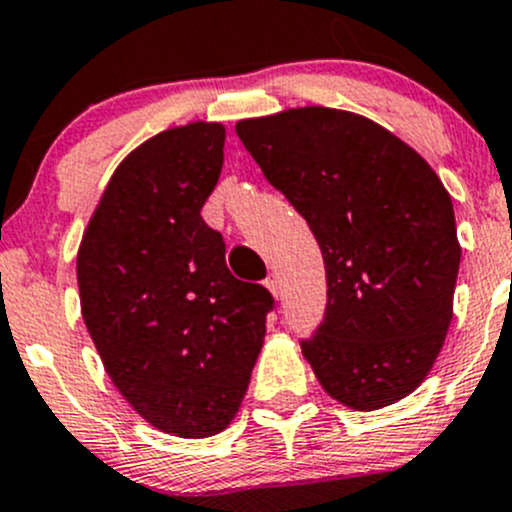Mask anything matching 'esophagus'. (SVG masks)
<instances>
[{
	"mask_svg": "<svg viewBox=\"0 0 512 512\" xmlns=\"http://www.w3.org/2000/svg\"><path fill=\"white\" fill-rule=\"evenodd\" d=\"M265 287L267 289H270V294H272V297H280V280H277V275H270V277H267V280H265Z\"/></svg>",
	"mask_w": 512,
	"mask_h": 512,
	"instance_id": "34e87169",
	"label": "esophagus"
}]
</instances>
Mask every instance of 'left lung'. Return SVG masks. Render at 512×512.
Returning <instances> with one entry per match:
<instances>
[{
  "mask_svg": "<svg viewBox=\"0 0 512 512\" xmlns=\"http://www.w3.org/2000/svg\"><path fill=\"white\" fill-rule=\"evenodd\" d=\"M235 131L322 247L327 314L302 342L322 389L354 411L406 399L446 342L461 265L436 170L342 108H287L242 118Z\"/></svg>",
  "mask_w": 512,
  "mask_h": 512,
  "instance_id": "8db88e82",
  "label": "left lung"
}]
</instances>
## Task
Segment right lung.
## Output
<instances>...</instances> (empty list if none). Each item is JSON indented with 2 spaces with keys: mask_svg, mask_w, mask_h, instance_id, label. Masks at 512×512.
Masks as SVG:
<instances>
[{
  "mask_svg": "<svg viewBox=\"0 0 512 512\" xmlns=\"http://www.w3.org/2000/svg\"><path fill=\"white\" fill-rule=\"evenodd\" d=\"M225 126L160 131L118 163L76 255L81 317L113 386L153 428L225 431L265 344L272 294L225 265L205 200L223 170Z\"/></svg>",
  "mask_w": 512,
  "mask_h": 512,
  "instance_id": "1",
  "label": "right lung"
}]
</instances>
